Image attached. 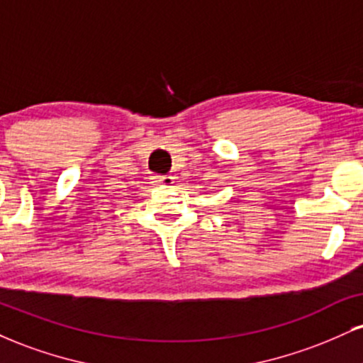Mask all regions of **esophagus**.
Masks as SVG:
<instances>
[{
	"instance_id": "esophagus-1",
	"label": "esophagus",
	"mask_w": 363,
	"mask_h": 363,
	"mask_svg": "<svg viewBox=\"0 0 363 363\" xmlns=\"http://www.w3.org/2000/svg\"><path fill=\"white\" fill-rule=\"evenodd\" d=\"M152 182L155 186H164V187H167V186H172L174 182V177L172 176H153L152 177Z\"/></svg>"
}]
</instances>
